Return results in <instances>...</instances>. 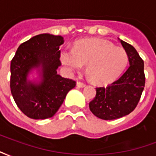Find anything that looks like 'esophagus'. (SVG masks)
<instances>
[{"label": "esophagus", "mask_w": 156, "mask_h": 156, "mask_svg": "<svg viewBox=\"0 0 156 156\" xmlns=\"http://www.w3.org/2000/svg\"><path fill=\"white\" fill-rule=\"evenodd\" d=\"M77 86L78 88H84L86 85L83 83H81V82H77Z\"/></svg>", "instance_id": "obj_1"}]
</instances>
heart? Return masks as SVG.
Here are the masks:
<instances>
[{
  "label": "heart",
  "mask_w": 156,
  "mask_h": 156,
  "mask_svg": "<svg viewBox=\"0 0 156 156\" xmlns=\"http://www.w3.org/2000/svg\"><path fill=\"white\" fill-rule=\"evenodd\" d=\"M60 58L70 71H79L86 65V73L96 84H107L114 81L129 62L124 48L98 38L76 41L73 50H62Z\"/></svg>",
  "instance_id": "1"
}]
</instances>
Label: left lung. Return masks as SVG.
<instances>
[{"mask_svg": "<svg viewBox=\"0 0 156 156\" xmlns=\"http://www.w3.org/2000/svg\"><path fill=\"white\" fill-rule=\"evenodd\" d=\"M118 39L127 52L129 67L112 84L96 88L95 98L89 103L92 113L105 120L130 114L140 101L145 82L144 61L133 46Z\"/></svg>", "mask_w": 156, "mask_h": 156, "instance_id": "1", "label": "left lung"}]
</instances>
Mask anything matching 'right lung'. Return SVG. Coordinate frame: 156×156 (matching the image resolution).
<instances>
[{
	"instance_id": "right-lung-1",
	"label": "right lung",
	"mask_w": 156,
	"mask_h": 156,
	"mask_svg": "<svg viewBox=\"0 0 156 156\" xmlns=\"http://www.w3.org/2000/svg\"><path fill=\"white\" fill-rule=\"evenodd\" d=\"M61 36L43 33L19 46L11 62V92L22 112L33 119L52 117L76 83L58 74Z\"/></svg>"
}]
</instances>
